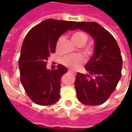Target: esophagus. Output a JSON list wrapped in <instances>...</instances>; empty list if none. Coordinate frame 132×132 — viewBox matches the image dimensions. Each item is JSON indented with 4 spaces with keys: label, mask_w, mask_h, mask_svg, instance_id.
Returning a JSON list of instances; mask_svg holds the SVG:
<instances>
[{
    "label": "esophagus",
    "mask_w": 132,
    "mask_h": 132,
    "mask_svg": "<svg viewBox=\"0 0 132 132\" xmlns=\"http://www.w3.org/2000/svg\"><path fill=\"white\" fill-rule=\"evenodd\" d=\"M68 73H70L74 74V75H76V73H75V72H73V70H68Z\"/></svg>",
    "instance_id": "34e87169"
}]
</instances>
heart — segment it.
I'll return each instance as SVG.
<instances>
[{
  "label": "heart",
  "mask_w": 132,
  "mask_h": 132,
  "mask_svg": "<svg viewBox=\"0 0 132 132\" xmlns=\"http://www.w3.org/2000/svg\"><path fill=\"white\" fill-rule=\"evenodd\" d=\"M60 39H59V40ZM71 39L76 46H82L87 42V36L86 34L82 31H77L72 35ZM87 51H89V50L88 49ZM62 62L66 67L76 70V69L79 68L81 66V64L84 63V59L80 55L68 56L62 59Z\"/></svg>",
  "instance_id": "obj_1"
}]
</instances>
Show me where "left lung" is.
I'll use <instances>...</instances> for the list:
<instances>
[{"instance_id":"left-lung-1","label":"left lung","mask_w":132,"mask_h":132,"mask_svg":"<svg viewBox=\"0 0 132 132\" xmlns=\"http://www.w3.org/2000/svg\"><path fill=\"white\" fill-rule=\"evenodd\" d=\"M80 29L94 39L93 56L85 65L89 74L77 73L75 81L77 98L89 106L104 104L121 78L122 56L113 36L98 23L79 22L70 30Z\"/></svg>"}]
</instances>
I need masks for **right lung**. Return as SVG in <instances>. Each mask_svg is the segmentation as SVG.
Here are the masks:
<instances>
[{"label":"right lung","instance_id":"1","mask_svg":"<svg viewBox=\"0 0 132 132\" xmlns=\"http://www.w3.org/2000/svg\"><path fill=\"white\" fill-rule=\"evenodd\" d=\"M74 24L73 21L48 19L31 28L24 39L19 59L20 81L35 104L49 106L60 98V80L68 69L59 64L56 70H48L47 60L55 53L60 36Z\"/></svg>","mask_w":132,"mask_h":132}]
</instances>
